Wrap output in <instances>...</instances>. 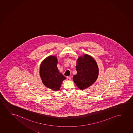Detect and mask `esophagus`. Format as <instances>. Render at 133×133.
I'll use <instances>...</instances> for the list:
<instances>
[{
	"label": "esophagus",
	"instance_id": "esophagus-1",
	"mask_svg": "<svg viewBox=\"0 0 133 133\" xmlns=\"http://www.w3.org/2000/svg\"><path fill=\"white\" fill-rule=\"evenodd\" d=\"M67 81H70V80H71V78H70V77H67Z\"/></svg>",
	"mask_w": 133,
	"mask_h": 133
}]
</instances>
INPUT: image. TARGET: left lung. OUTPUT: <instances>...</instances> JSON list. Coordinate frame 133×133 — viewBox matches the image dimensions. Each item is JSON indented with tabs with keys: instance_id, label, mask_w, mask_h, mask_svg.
Here are the masks:
<instances>
[{
	"instance_id": "left-lung-1",
	"label": "left lung",
	"mask_w": 133,
	"mask_h": 133,
	"mask_svg": "<svg viewBox=\"0 0 133 133\" xmlns=\"http://www.w3.org/2000/svg\"><path fill=\"white\" fill-rule=\"evenodd\" d=\"M76 69L77 74L74 76L73 80L81 90L91 86L98 76L97 63L91 56L87 54L78 58Z\"/></svg>"
}]
</instances>
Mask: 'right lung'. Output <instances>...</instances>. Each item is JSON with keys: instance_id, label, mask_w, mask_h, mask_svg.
I'll use <instances>...</instances> for the list:
<instances>
[{"instance_id": "1", "label": "right lung", "mask_w": 133, "mask_h": 133, "mask_svg": "<svg viewBox=\"0 0 133 133\" xmlns=\"http://www.w3.org/2000/svg\"><path fill=\"white\" fill-rule=\"evenodd\" d=\"M57 57L50 56L43 61L40 68V75L44 84L54 91H58L65 77L57 68Z\"/></svg>"}]
</instances>
